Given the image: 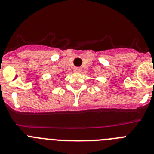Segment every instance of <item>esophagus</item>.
<instances>
[{
	"label": "esophagus",
	"mask_w": 154,
	"mask_h": 154,
	"mask_svg": "<svg viewBox=\"0 0 154 154\" xmlns=\"http://www.w3.org/2000/svg\"><path fill=\"white\" fill-rule=\"evenodd\" d=\"M81 71H82V69H81V68H80V67H75V68H74V72H75L79 73V72H80Z\"/></svg>",
	"instance_id": "34e87169"
}]
</instances>
